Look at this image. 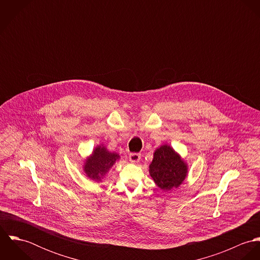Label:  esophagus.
<instances>
[{
    "label": "esophagus",
    "mask_w": 260,
    "mask_h": 260,
    "mask_svg": "<svg viewBox=\"0 0 260 260\" xmlns=\"http://www.w3.org/2000/svg\"><path fill=\"white\" fill-rule=\"evenodd\" d=\"M140 159H141V155H140L139 153H130V155H129V160H130L132 163H136V162H138Z\"/></svg>",
    "instance_id": "34e87169"
}]
</instances>
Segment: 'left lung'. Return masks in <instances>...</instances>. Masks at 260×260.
<instances>
[{
	"instance_id": "left-lung-1",
	"label": "left lung",
	"mask_w": 260,
	"mask_h": 260,
	"mask_svg": "<svg viewBox=\"0 0 260 260\" xmlns=\"http://www.w3.org/2000/svg\"><path fill=\"white\" fill-rule=\"evenodd\" d=\"M149 168L151 177L163 190L178 187L185 179L187 173L184 161L167 145H163L155 151Z\"/></svg>"
}]
</instances>
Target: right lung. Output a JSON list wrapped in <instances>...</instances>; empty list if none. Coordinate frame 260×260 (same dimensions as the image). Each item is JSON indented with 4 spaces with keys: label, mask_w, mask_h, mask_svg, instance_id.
<instances>
[{
    "label": "right lung",
    "mask_w": 260,
    "mask_h": 260,
    "mask_svg": "<svg viewBox=\"0 0 260 260\" xmlns=\"http://www.w3.org/2000/svg\"><path fill=\"white\" fill-rule=\"evenodd\" d=\"M118 158L119 155L117 153H111L104 147L98 146L94 150L92 156L86 161L84 171L89 178L98 181Z\"/></svg>",
    "instance_id": "obj_1"
}]
</instances>
